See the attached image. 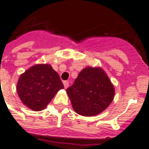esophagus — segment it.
<instances>
[{
  "instance_id": "esophagus-1",
  "label": "esophagus",
  "mask_w": 149,
  "mask_h": 149,
  "mask_svg": "<svg viewBox=\"0 0 149 149\" xmlns=\"http://www.w3.org/2000/svg\"><path fill=\"white\" fill-rule=\"evenodd\" d=\"M63 85H64V87L66 89L68 86H69V85H70V83L68 81H66V80H65V81H63Z\"/></svg>"
}]
</instances>
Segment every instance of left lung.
<instances>
[{"label": "left lung", "mask_w": 149, "mask_h": 149, "mask_svg": "<svg viewBox=\"0 0 149 149\" xmlns=\"http://www.w3.org/2000/svg\"><path fill=\"white\" fill-rule=\"evenodd\" d=\"M74 111L82 116L97 115L110 105L114 88L100 68L86 67L79 72L74 84L66 89Z\"/></svg>", "instance_id": "8db88e82"}]
</instances>
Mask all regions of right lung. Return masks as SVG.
<instances>
[{
    "mask_svg": "<svg viewBox=\"0 0 149 149\" xmlns=\"http://www.w3.org/2000/svg\"><path fill=\"white\" fill-rule=\"evenodd\" d=\"M64 88L58 74L50 65H36L19 77L17 92L23 104L35 111H42L59 90Z\"/></svg>",
    "mask_w": 149,
    "mask_h": 149,
    "instance_id": "right-lung-1",
    "label": "right lung"
}]
</instances>
